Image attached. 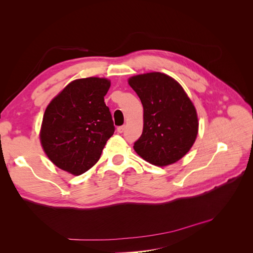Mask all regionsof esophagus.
I'll use <instances>...</instances> for the list:
<instances>
[{"label": "esophagus", "instance_id": "esophagus-1", "mask_svg": "<svg viewBox=\"0 0 253 253\" xmlns=\"http://www.w3.org/2000/svg\"><path fill=\"white\" fill-rule=\"evenodd\" d=\"M125 128H126V126H118V127H117V132H118V133H120V134H121V133H124V132H125Z\"/></svg>", "mask_w": 253, "mask_h": 253}]
</instances>
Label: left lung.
<instances>
[{
	"instance_id": "left-lung-1",
	"label": "left lung",
	"mask_w": 253,
	"mask_h": 253,
	"mask_svg": "<svg viewBox=\"0 0 253 253\" xmlns=\"http://www.w3.org/2000/svg\"><path fill=\"white\" fill-rule=\"evenodd\" d=\"M143 106V129L134 150L157 167L178 162L192 148L198 134L193 102L174 78L153 72L127 80Z\"/></svg>"
}]
</instances>
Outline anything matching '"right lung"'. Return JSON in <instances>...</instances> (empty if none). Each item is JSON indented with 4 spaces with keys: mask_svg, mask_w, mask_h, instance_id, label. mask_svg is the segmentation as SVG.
Listing matches in <instances>:
<instances>
[{
    "mask_svg": "<svg viewBox=\"0 0 253 253\" xmlns=\"http://www.w3.org/2000/svg\"><path fill=\"white\" fill-rule=\"evenodd\" d=\"M111 86L106 78L88 77L68 83L43 115L40 142L50 162L78 176L94 167L115 127L104 103Z\"/></svg>",
    "mask_w": 253,
    "mask_h": 253,
    "instance_id": "1",
    "label": "right lung"
}]
</instances>
